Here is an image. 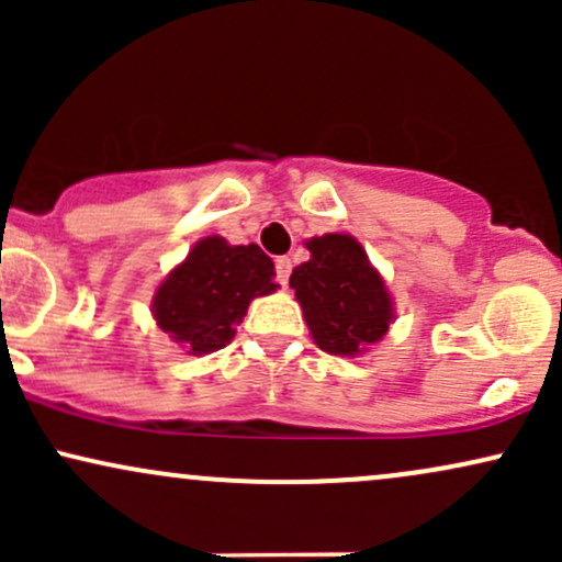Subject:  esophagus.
<instances>
[{
  "mask_svg": "<svg viewBox=\"0 0 562 562\" xmlns=\"http://www.w3.org/2000/svg\"><path fill=\"white\" fill-rule=\"evenodd\" d=\"M274 267H277V280H280V285H288L290 272H293V261H290L288 256H280Z\"/></svg>",
  "mask_w": 562,
  "mask_h": 562,
  "instance_id": "34e87169",
  "label": "esophagus"
}]
</instances>
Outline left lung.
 I'll return each mask as SVG.
<instances>
[{"label": "left lung", "instance_id": "obj_1", "mask_svg": "<svg viewBox=\"0 0 562 562\" xmlns=\"http://www.w3.org/2000/svg\"><path fill=\"white\" fill-rule=\"evenodd\" d=\"M306 248L312 256L293 269L290 288L314 344L335 357H357L389 333V288L357 237L330 232L306 240Z\"/></svg>", "mask_w": 562, "mask_h": 562}]
</instances>
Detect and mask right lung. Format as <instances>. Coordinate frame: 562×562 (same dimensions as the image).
Masks as SVG:
<instances>
[{
    "label": "right lung",
    "instance_id": "add662e5",
    "mask_svg": "<svg viewBox=\"0 0 562 562\" xmlns=\"http://www.w3.org/2000/svg\"><path fill=\"white\" fill-rule=\"evenodd\" d=\"M274 290V263L259 245H229L211 235L160 282L153 317L173 344L203 357L227 346L248 303Z\"/></svg>",
    "mask_w": 562,
    "mask_h": 562
}]
</instances>
